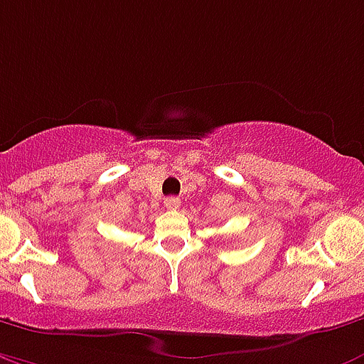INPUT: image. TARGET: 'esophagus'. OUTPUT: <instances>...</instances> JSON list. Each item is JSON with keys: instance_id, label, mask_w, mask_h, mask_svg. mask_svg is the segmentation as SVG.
<instances>
[{"instance_id": "obj_1", "label": "esophagus", "mask_w": 364, "mask_h": 364, "mask_svg": "<svg viewBox=\"0 0 364 364\" xmlns=\"http://www.w3.org/2000/svg\"><path fill=\"white\" fill-rule=\"evenodd\" d=\"M164 207H166L168 210H177L179 207H181V200H179V198H176V196L166 198V200H164Z\"/></svg>"}]
</instances>
